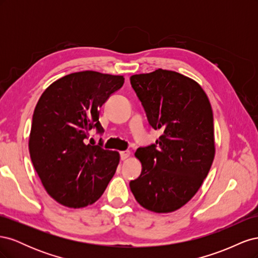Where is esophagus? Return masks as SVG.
<instances>
[{
  "label": "esophagus",
  "mask_w": 258,
  "mask_h": 258,
  "mask_svg": "<svg viewBox=\"0 0 258 258\" xmlns=\"http://www.w3.org/2000/svg\"><path fill=\"white\" fill-rule=\"evenodd\" d=\"M119 155H120V159L121 160H126L130 156V152L129 151H122V152L119 153Z\"/></svg>",
  "instance_id": "34e87169"
}]
</instances>
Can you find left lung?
I'll use <instances>...</instances> for the list:
<instances>
[{
  "label": "left lung",
  "instance_id": "8db88e82",
  "mask_svg": "<svg viewBox=\"0 0 258 258\" xmlns=\"http://www.w3.org/2000/svg\"><path fill=\"white\" fill-rule=\"evenodd\" d=\"M130 83L148 123L161 131L154 144L137 150L142 172L130 189L143 208L173 212L195 196L212 166V107L198 83L174 71L132 75Z\"/></svg>",
  "mask_w": 258,
  "mask_h": 258
}]
</instances>
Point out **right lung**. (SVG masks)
<instances>
[{
  "label": "right lung",
  "instance_id": "add662e5",
  "mask_svg": "<svg viewBox=\"0 0 258 258\" xmlns=\"http://www.w3.org/2000/svg\"><path fill=\"white\" fill-rule=\"evenodd\" d=\"M124 79L95 71L61 77L35 106L29 139L30 157L50 197L69 208L96 202L115 174L119 154L88 143L89 131L104 130L99 108Z\"/></svg>",
  "mask_w": 258,
  "mask_h": 258
}]
</instances>
